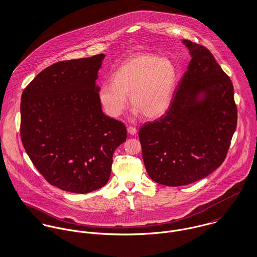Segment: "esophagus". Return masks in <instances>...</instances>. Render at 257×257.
<instances>
[{"instance_id": "obj_1", "label": "esophagus", "mask_w": 257, "mask_h": 257, "mask_svg": "<svg viewBox=\"0 0 257 257\" xmlns=\"http://www.w3.org/2000/svg\"><path fill=\"white\" fill-rule=\"evenodd\" d=\"M127 133L131 136H135L137 134V128L134 127V126H127Z\"/></svg>"}]
</instances>
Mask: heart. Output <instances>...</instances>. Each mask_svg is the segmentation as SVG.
I'll use <instances>...</instances> for the list:
<instances>
[{
  "mask_svg": "<svg viewBox=\"0 0 257 257\" xmlns=\"http://www.w3.org/2000/svg\"><path fill=\"white\" fill-rule=\"evenodd\" d=\"M177 84V71L167 58L141 53L125 60L113 75V82L105 83L99 93L100 102L110 117L119 116L127 107L147 118L162 115L171 105Z\"/></svg>",
  "mask_w": 257,
  "mask_h": 257,
  "instance_id": "b5f03b06",
  "label": "heart"
}]
</instances>
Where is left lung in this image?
<instances>
[{
    "label": "left lung",
    "instance_id": "obj_1",
    "mask_svg": "<svg viewBox=\"0 0 257 257\" xmlns=\"http://www.w3.org/2000/svg\"><path fill=\"white\" fill-rule=\"evenodd\" d=\"M183 43L191 61L169 110L139 132L148 176L171 187L196 182L220 167L237 121L229 77L205 46Z\"/></svg>",
    "mask_w": 257,
    "mask_h": 257
}]
</instances>
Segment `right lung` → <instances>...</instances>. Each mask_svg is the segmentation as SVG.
Listing matches in <instances>:
<instances>
[{"label":"right lung","instance_id":"right-lung-1","mask_svg":"<svg viewBox=\"0 0 257 257\" xmlns=\"http://www.w3.org/2000/svg\"><path fill=\"white\" fill-rule=\"evenodd\" d=\"M105 54L60 61L27 86L21 102V139L44 179L86 194L110 179L112 154L125 125L102 110L98 71Z\"/></svg>","mask_w":257,"mask_h":257}]
</instances>
